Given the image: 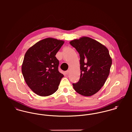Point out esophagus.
Segmentation results:
<instances>
[{"label":"esophagus","mask_w":132,"mask_h":132,"mask_svg":"<svg viewBox=\"0 0 132 132\" xmlns=\"http://www.w3.org/2000/svg\"><path fill=\"white\" fill-rule=\"evenodd\" d=\"M69 73V70H67V71H65V74H66L67 75H68Z\"/></svg>","instance_id":"1"}]
</instances>
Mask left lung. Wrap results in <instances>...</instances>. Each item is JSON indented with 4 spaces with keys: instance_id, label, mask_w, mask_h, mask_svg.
<instances>
[{
    "instance_id": "left-lung-1",
    "label": "left lung",
    "mask_w": 132,
    "mask_h": 132,
    "mask_svg": "<svg viewBox=\"0 0 132 132\" xmlns=\"http://www.w3.org/2000/svg\"><path fill=\"white\" fill-rule=\"evenodd\" d=\"M70 44L79 53L81 74L79 81L73 84L76 92L89 96L98 92L104 85L110 73L112 59L108 49L92 38L83 37Z\"/></svg>"
}]
</instances>
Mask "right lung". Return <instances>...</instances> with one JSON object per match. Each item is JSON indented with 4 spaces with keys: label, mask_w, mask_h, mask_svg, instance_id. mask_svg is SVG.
<instances>
[{
    "label": "right lung",
    "mask_w": 132,
    "mask_h": 132,
    "mask_svg": "<svg viewBox=\"0 0 132 132\" xmlns=\"http://www.w3.org/2000/svg\"><path fill=\"white\" fill-rule=\"evenodd\" d=\"M64 42L54 38L43 39L26 51L22 73L28 87L39 96L54 94L63 75L58 71L59 60L55 56Z\"/></svg>",
    "instance_id": "right-lung-1"
}]
</instances>
